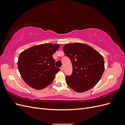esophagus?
Listing matches in <instances>:
<instances>
[{"mask_svg": "<svg viewBox=\"0 0 125 125\" xmlns=\"http://www.w3.org/2000/svg\"><path fill=\"white\" fill-rule=\"evenodd\" d=\"M63 69H64V68H63V66H62L61 67H60V70H61L62 71H63Z\"/></svg>", "mask_w": 125, "mask_h": 125, "instance_id": "obj_1", "label": "esophagus"}]
</instances>
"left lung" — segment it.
<instances>
[{
    "mask_svg": "<svg viewBox=\"0 0 125 125\" xmlns=\"http://www.w3.org/2000/svg\"><path fill=\"white\" fill-rule=\"evenodd\" d=\"M63 50L70 59L73 73L66 76L67 85L82 93L93 88L101 79L105 69L103 57L89 45L80 43L67 44Z\"/></svg>",
    "mask_w": 125,
    "mask_h": 125,
    "instance_id": "obj_1",
    "label": "left lung"
}]
</instances>
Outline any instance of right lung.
<instances>
[{
	"instance_id": "1",
	"label": "right lung",
	"mask_w": 125,
	"mask_h": 125,
	"mask_svg": "<svg viewBox=\"0 0 125 125\" xmlns=\"http://www.w3.org/2000/svg\"><path fill=\"white\" fill-rule=\"evenodd\" d=\"M60 47L58 44L35 45L21 52L18 67L22 79L29 86L41 90L51 84L60 70L55 65L52 55Z\"/></svg>"
}]
</instances>
